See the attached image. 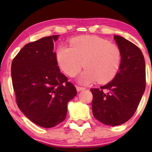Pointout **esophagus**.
Returning <instances> with one entry per match:
<instances>
[{"instance_id": "obj_1", "label": "esophagus", "mask_w": 152, "mask_h": 152, "mask_svg": "<svg viewBox=\"0 0 152 152\" xmlns=\"http://www.w3.org/2000/svg\"><path fill=\"white\" fill-rule=\"evenodd\" d=\"M85 87H80V86H76V90H77L78 92L81 91V90H85Z\"/></svg>"}]
</instances>
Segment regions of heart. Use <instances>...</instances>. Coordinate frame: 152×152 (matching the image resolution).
Wrapping results in <instances>:
<instances>
[{
    "instance_id": "obj_1",
    "label": "heart",
    "mask_w": 152,
    "mask_h": 152,
    "mask_svg": "<svg viewBox=\"0 0 152 152\" xmlns=\"http://www.w3.org/2000/svg\"><path fill=\"white\" fill-rule=\"evenodd\" d=\"M56 59L62 71L76 76L83 66L86 70L79 82L88 84L97 80L106 84L113 80L121 63V52L117 45L96 36H80L72 39L70 48L59 46Z\"/></svg>"
}]
</instances>
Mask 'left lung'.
Instances as JSON below:
<instances>
[{
	"label": "left lung",
	"mask_w": 152,
	"mask_h": 152,
	"mask_svg": "<svg viewBox=\"0 0 152 152\" xmlns=\"http://www.w3.org/2000/svg\"><path fill=\"white\" fill-rule=\"evenodd\" d=\"M114 39L121 52L119 71L107 85L90 89L93 115L109 126L121 125L132 117L145 88V65L140 49L122 37L115 35Z\"/></svg>",
	"instance_id": "1"
}]
</instances>
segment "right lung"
Listing matches in <instances>:
<instances>
[{
	"label": "right lung",
	"instance_id": "add662e5",
	"mask_svg": "<svg viewBox=\"0 0 152 152\" xmlns=\"http://www.w3.org/2000/svg\"><path fill=\"white\" fill-rule=\"evenodd\" d=\"M59 35L26 44L12 62V80L20 110L39 126L51 128L67 116L69 101L77 94L58 67L53 42Z\"/></svg>",
	"mask_w": 152,
	"mask_h": 152
}]
</instances>
